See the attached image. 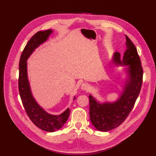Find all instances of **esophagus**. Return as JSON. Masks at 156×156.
Returning <instances> with one entry per match:
<instances>
[{
	"label": "esophagus",
	"instance_id": "1",
	"mask_svg": "<svg viewBox=\"0 0 156 156\" xmlns=\"http://www.w3.org/2000/svg\"><path fill=\"white\" fill-rule=\"evenodd\" d=\"M80 88L82 90H89V85L87 83H84L81 85Z\"/></svg>",
	"mask_w": 156,
	"mask_h": 156
}]
</instances>
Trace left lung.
Returning a JSON list of instances; mask_svg holds the SVG:
<instances>
[{
    "mask_svg": "<svg viewBox=\"0 0 156 156\" xmlns=\"http://www.w3.org/2000/svg\"><path fill=\"white\" fill-rule=\"evenodd\" d=\"M125 37L127 49L123 58L121 59V54L115 52L112 58L115 64L127 66L126 71L128 78L120 97L113 102L101 103L91 94L89 95L90 121L94 127L101 131H111L122 124L133 108L141 90L143 68L140 58L133 42L127 35Z\"/></svg>",
    "mask_w": 156,
    "mask_h": 156,
    "instance_id": "8db88e82",
    "label": "left lung"
}]
</instances>
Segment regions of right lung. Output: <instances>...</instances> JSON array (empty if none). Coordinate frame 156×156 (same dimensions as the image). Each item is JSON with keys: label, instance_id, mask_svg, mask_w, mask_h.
Segmentation results:
<instances>
[{"label": "right lung", "instance_id": "1", "mask_svg": "<svg viewBox=\"0 0 156 156\" xmlns=\"http://www.w3.org/2000/svg\"><path fill=\"white\" fill-rule=\"evenodd\" d=\"M52 32L51 29L38 31L27 42L20 58L19 76V94L28 117L37 127L48 132H54L62 127L68 120L70 110L68 108L62 114L54 115L48 113L39 105L32 94L29 85L27 60L36 48L47 41Z\"/></svg>", "mask_w": 156, "mask_h": 156}]
</instances>
